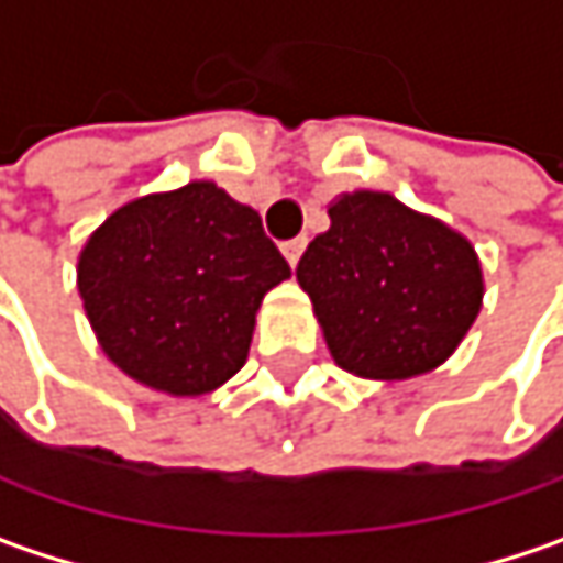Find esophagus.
Returning a JSON list of instances; mask_svg holds the SVG:
<instances>
[{
  "mask_svg": "<svg viewBox=\"0 0 563 563\" xmlns=\"http://www.w3.org/2000/svg\"><path fill=\"white\" fill-rule=\"evenodd\" d=\"M303 246H307V240H303V236L282 243V253H285V260H288V265H291V268H295V265H298V260H301Z\"/></svg>",
  "mask_w": 563,
  "mask_h": 563,
  "instance_id": "obj_1",
  "label": "esophagus"
}]
</instances>
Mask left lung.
Returning <instances> with one entry per match:
<instances>
[{
  "instance_id": "left-lung-1",
  "label": "left lung",
  "mask_w": 563,
  "mask_h": 563,
  "mask_svg": "<svg viewBox=\"0 0 563 563\" xmlns=\"http://www.w3.org/2000/svg\"><path fill=\"white\" fill-rule=\"evenodd\" d=\"M336 365L413 378L442 365L481 310V265L462 233L384 191L342 195L298 262Z\"/></svg>"
}]
</instances>
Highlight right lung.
I'll use <instances>...</instances> for the list:
<instances>
[{
	"mask_svg": "<svg viewBox=\"0 0 563 563\" xmlns=\"http://www.w3.org/2000/svg\"><path fill=\"white\" fill-rule=\"evenodd\" d=\"M288 275L253 208L191 181L101 223L79 256V295L124 375L195 397L243 368L262 298Z\"/></svg>",
	"mask_w": 563,
	"mask_h": 563,
	"instance_id": "1",
	"label": "right lung"
}]
</instances>
